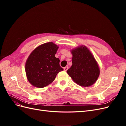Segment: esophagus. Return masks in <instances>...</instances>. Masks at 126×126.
<instances>
[{
  "label": "esophagus",
  "instance_id": "obj_1",
  "mask_svg": "<svg viewBox=\"0 0 126 126\" xmlns=\"http://www.w3.org/2000/svg\"><path fill=\"white\" fill-rule=\"evenodd\" d=\"M63 69H64V71H66L68 69V66H66V67H64V68H63Z\"/></svg>",
  "mask_w": 126,
  "mask_h": 126
}]
</instances>
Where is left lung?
Wrapping results in <instances>:
<instances>
[{"mask_svg": "<svg viewBox=\"0 0 126 126\" xmlns=\"http://www.w3.org/2000/svg\"><path fill=\"white\" fill-rule=\"evenodd\" d=\"M71 67L67 74L77 84L89 87L96 82L100 75L99 65L92 53L85 46L71 50Z\"/></svg>", "mask_w": 126, "mask_h": 126, "instance_id": "1", "label": "left lung"}]
</instances>
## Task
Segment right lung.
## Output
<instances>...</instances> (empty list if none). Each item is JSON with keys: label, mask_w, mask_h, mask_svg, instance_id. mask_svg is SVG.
I'll return each mask as SVG.
<instances>
[{"label": "right lung", "mask_w": 126, "mask_h": 126, "mask_svg": "<svg viewBox=\"0 0 126 126\" xmlns=\"http://www.w3.org/2000/svg\"><path fill=\"white\" fill-rule=\"evenodd\" d=\"M59 47L52 42L42 44L31 52L26 60L25 71L31 84L37 88H44L54 80L57 75L63 68L60 60L55 55Z\"/></svg>", "instance_id": "obj_1"}]
</instances>
